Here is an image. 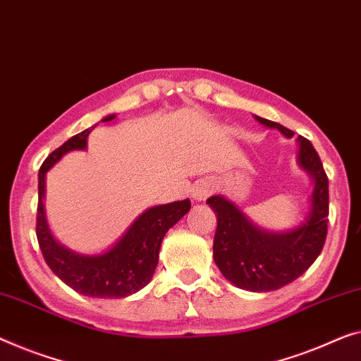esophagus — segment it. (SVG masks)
Here are the masks:
<instances>
[{
	"label": "esophagus",
	"instance_id": "esophagus-1",
	"mask_svg": "<svg viewBox=\"0 0 361 361\" xmlns=\"http://www.w3.org/2000/svg\"><path fill=\"white\" fill-rule=\"evenodd\" d=\"M211 192H212L211 183H209L207 180H201V181H197L195 186H192L191 196L196 202H201V201H206V199L211 196Z\"/></svg>",
	"mask_w": 361,
	"mask_h": 361
}]
</instances>
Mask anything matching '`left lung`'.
<instances>
[{
  "instance_id": "8db88e82",
  "label": "left lung",
  "mask_w": 361,
  "mask_h": 361,
  "mask_svg": "<svg viewBox=\"0 0 361 361\" xmlns=\"http://www.w3.org/2000/svg\"><path fill=\"white\" fill-rule=\"evenodd\" d=\"M261 125L279 129L285 137L290 131L276 121L255 116ZM297 162L313 180L310 211L297 227L272 232L246 217L235 202L222 195L207 199L217 215L214 236V261L235 287L250 292H271L298 279L321 255L327 235L329 181L321 159L308 139L298 136Z\"/></svg>"
}]
</instances>
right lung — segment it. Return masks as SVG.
<instances>
[{
  "label": "right lung",
  "mask_w": 361,
  "mask_h": 361,
  "mask_svg": "<svg viewBox=\"0 0 361 361\" xmlns=\"http://www.w3.org/2000/svg\"><path fill=\"white\" fill-rule=\"evenodd\" d=\"M115 113L102 118L110 123ZM99 125V123H97ZM68 139L61 147L48 155L39 171V209H37V238L48 267L78 293L92 298H125L139 292L152 281L159 264V251L165 233L191 209L190 199L152 206L139 214L123 235L105 251L82 255L66 248L53 236L45 211L47 173L71 150L87 149L92 129Z\"/></svg>",
  "instance_id": "obj_1"
}]
</instances>
